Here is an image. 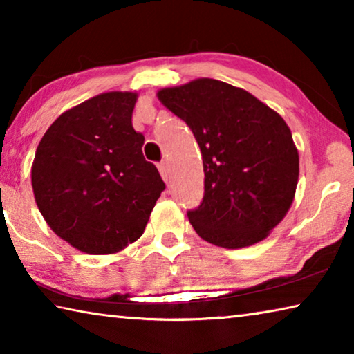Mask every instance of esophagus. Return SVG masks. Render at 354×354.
Masks as SVG:
<instances>
[{"instance_id":"esophagus-1","label":"esophagus","mask_w":354,"mask_h":354,"mask_svg":"<svg viewBox=\"0 0 354 354\" xmlns=\"http://www.w3.org/2000/svg\"><path fill=\"white\" fill-rule=\"evenodd\" d=\"M159 171H160V176H162L165 181L170 178V165L169 162H160L159 164Z\"/></svg>"}]
</instances>
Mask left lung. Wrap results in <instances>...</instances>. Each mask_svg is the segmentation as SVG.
<instances>
[{
  "label": "left lung",
  "instance_id": "obj_1",
  "mask_svg": "<svg viewBox=\"0 0 354 354\" xmlns=\"http://www.w3.org/2000/svg\"><path fill=\"white\" fill-rule=\"evenodd\" d=\"M156 95L198 142L205 196L187 214L196 234L230 250L268 237L289 212L299 175L284 118L250 92L211 77Z\"/></svg>",
  "mask_w": 354,
  "mask_h": 354
}]
</instances>
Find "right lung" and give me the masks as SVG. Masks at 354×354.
Wrapping results in <instances>:
<instances>
[{
    "label": "right lung",
    "instance_id": "right-lung-1",
    "mask_svg": "<svg viewBox=\"0 0 354 354\" xmlns=\"http://www.w3.org/2000/svg\"><path fill=\"white\" fill-rule=\"evenodd\" d=\"M136 92H106L62 112L31 167L46 225L87 254H115L139 239L165 184L133 128Z\"/></svg>",
    "mask_w": 354,
    "mask_h": 354
}]
</instances>
